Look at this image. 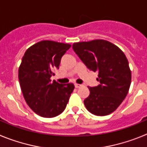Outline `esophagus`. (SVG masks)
<instances>
[{
  "mask_svg": "<svg viewBox=\"0 0 147 147\" xmlns=\"http://www.w3.org/2000/svg\"><path fill=\"white\" fill-rule=\"evenodd\" d=\"M74 86H75V88H80V87L81 86V85H80V84H77V83H75Z\"/></svg>",
  "mask_w": 147,
  "mask_h": 147,
  "instance_id": "34e87169",
  "label": "esophagus"
}]
</instances>
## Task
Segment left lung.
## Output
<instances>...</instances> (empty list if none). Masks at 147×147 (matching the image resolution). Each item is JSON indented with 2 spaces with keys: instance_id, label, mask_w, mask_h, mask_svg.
I'll return each instance as SVG.
<instances>
[{
  "instance_id": "obj_1",
  "label": "left lung",
  "mask_w": 147,
  "mask_h": 147,
  "mask_svg": "<svg viewBox=\"0 0 147 147\" xmlns=\"http://www.w3.org/2000/svg\"><path fill=\"white\" fill-rule=\"evenodd\" d=\"M73 49L88 69L98 73L99 85L88 87L90 95L84 105L96 115H107L124 101L131 84L130 68L124 52L105 40L75 42Z\"/></svg>"
}]
</instances>
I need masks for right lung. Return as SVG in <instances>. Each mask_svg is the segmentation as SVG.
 I'll use <instances>...</instances> for the list:
<instances>
[{"mask_svg":"<svg viewBox=\"0 0 147 147\" xmlns=\"http://www.w3.org/2000/svg\"><path fill=\"white\" fill-rule=\"evenodd\" d=\"M71 46L42 40L28 48L22 58L18 78L23 97L30 108L42 117L53 118L62 113L74 89L73 83L62 85L51 80Z\"/></svg>","mask_w":147,"mask_h":147,"instance_id":"right-lung-1","label":"right lung"}]
</instances>
